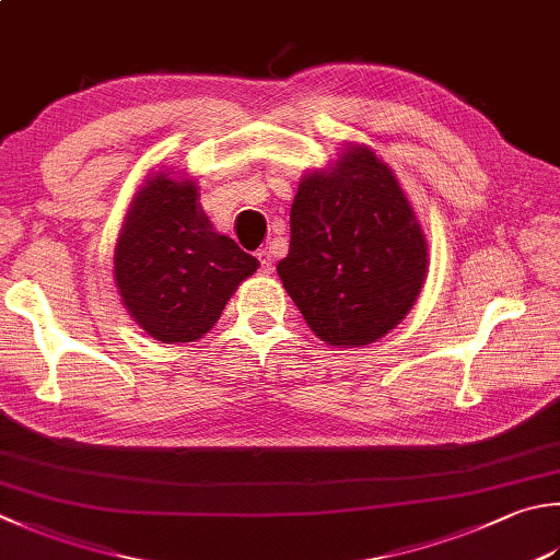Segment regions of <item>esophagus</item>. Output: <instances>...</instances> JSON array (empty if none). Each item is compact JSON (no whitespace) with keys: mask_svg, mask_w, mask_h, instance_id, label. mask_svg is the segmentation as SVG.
I'll use <instances>...</instances> for the list:
<instances>
[{"mask_svg":"<svg viewBox=\"0 0 560 560\" xmlns=\"http://www.w3.org/2000/svg\"><path fill=\"white\" fill-rule=\"evenodd\" d=\"M258 262H260V272L262 276H268V272H272V253L270 250H258Z\"/></svg>","mask_w":560,"mask_h":560,"instance_id":"34e87169","label":"esophagus"}]
</instances>
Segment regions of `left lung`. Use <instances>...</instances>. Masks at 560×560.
<instances>
[{
	"label": "left lung",
	"mask_w": 560,
	"mask_h": 560,
	"mask_svg": "<svg viewBox=\"0 0 560 560\" xmlns=\"http://www.w3.org/2000/svg\"><path fill=\"white\" fill-rule=\"evenodd\" d=\"M427 250L389 165L368 145H346L334 165L302 177L278 276L322 341L358 348L383 339L415 307Z\"/></svg>",
	"instance_id": "1"
}]
</instances>
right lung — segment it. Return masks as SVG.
<instances>
[{"mask_svg": "<svg viewBox=\"0 0 560 560\" xmlns=\"http://www.w3.org/2000/svg\"><path fill=\"white\" fill-rule=\"evenodd\" d=\"M197 183L158 173L136 192L114 248L124 307L163 343L197 341L258 260L221 236L199 207Z\"/></svg>", "mask_w": 560, "mask_h": 560, "instance_id": "obj_1", "label": "right lung"}]
</instances>
